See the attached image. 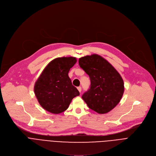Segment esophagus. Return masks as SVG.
<instances>
[{
  "instance_id": "esophagus-1",
  "label": "esophagus",
  "mask_w": 156,
  "mask_h": 156,
  "mask_svg": "<svg viewBox=\"0 0 156 156\" xmlns=\"http://www.w3.org/2000/svg\"><path fill=\"white\" fill-rule=\"evenodd\" d=\"M77 89H78V90L79 91V92H81V90H82V88H81V87H77Z\"/></svg>"
}]
</instances>
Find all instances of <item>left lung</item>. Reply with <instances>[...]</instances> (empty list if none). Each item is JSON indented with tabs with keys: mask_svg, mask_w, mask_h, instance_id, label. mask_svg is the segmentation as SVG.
<instances>
[{
	"mask_svg": "<svg viewBox=\"0 0 156 156\" xmlns=\"http://www.w3.org/2000/svg\"><path fill=\"white\" fill-rule=\"evenodd\" d=\"M79 64L90 79V89L82 95V99L95 112L101 114L109 112L119 104L124 94L121 75L98 54L79 58Z\"/></svg>",
	"mask_w": 156,
	"mask_h": 156,
	"instance_id": "1",
	"label": "left lung"
}]
</instances>
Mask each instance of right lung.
Listing matches in <instances>:
<instances>
[{"label": "right lung", "mask_w": 156, "mask_h": 156, "mask_svg": "<svg viewBox=\"0 0 156 156\" xmlns=\"http://www.w3.org/2000/svg\"><path fill=\"white\" fill-rule=\"evenodd\" d=\"M76 62L74 57L56 58L48 64L35 82V95L47 111L61 113L67 109L73 98L79 95L68 76L70 69Z\"/></svg>", "instance_id": "obj_1"}]
</instances>
